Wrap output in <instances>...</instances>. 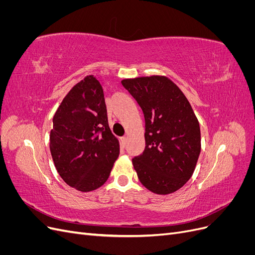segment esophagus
<instances>
[{"label":"esophagus","mask_w":255,"mask_h":255,"mask_svg":"<svg viewBox=\"0 0 255 255\" xmlns=\"http://www.w3.org/2000/svg\"><path fill=\"white\" fill-rule=\"evenodd\" d=\"M127 143H128V137H122L121 138V144H122L123 148H125V146L127 145Z\"/></svg>","instance_id":"esophagus-1"}]
</instances>
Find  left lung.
Listing matches in <instances>:
<instances>
[{
  "mask_svg": "<svg viewBox=\"0 0 255 255\" xmlns=\"http://www.w3.org/2000/svg\"><path fill=\"white\" fill-rule=\"evenodd\" d=\"M121 83L144 116L145 148L132 159L138 179L154 194H172L190 179L201 152L194 110L167 76H141Z\"/></svg>",
  "mask_w": 255,
  "mask_h": 255,
  "instance_id": "obj_1",
  "label": "left lung"
}]
</instances>
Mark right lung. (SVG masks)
Segmentation results:
<instances>
[{
	"mask_svg": "<svg viewBox=\"0 0 255 255\" xmlns=\"http://www.w3.org/2000/svg\"><path fill=\"white\" fill-rule=\"evenodd\" d=\"M50 151L61 179L76 190L92 191L109 179L120 145L96 76H85L61 101L53 117Z\"/></svg>",
	"mask_w": 255,
	"mask_h": 255,
	"instance_id": "1",
	"label": "right lung"
}]
</instances>
